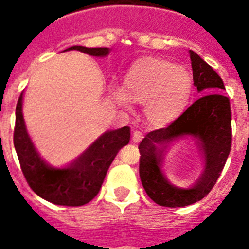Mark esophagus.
I'll use <instances>...</instances> for the list:
<instances>
[{
	"mask_svg": "<svg viewBox=\"0 0 249 249\" xmlns=\"http://www.w3.org/2000/svg\"><path fill=\"white\" fill-rule=\"evenodd\" d=\"M142 138H143V135H142V132L137 131V129H136V131H133V135H132V140L135 141V142H140V141L142 140Z\"/></svg>",
	"mask_w": 249,
	"mask_h": 249,
	"instance_id": "esophagus-1",
	"label": "esophagus"
}]
</instances>
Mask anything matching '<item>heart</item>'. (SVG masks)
<instances>
[{
    "instance_id": "b5f03b06",
    "label": "heart",
    "mask_w": 249,
    "mask_h": 249,
    "mask_svg": "<svg viewBox=\"0 0 249 249\" xmlns=\"http://www.w3.org/2000/svg\"><path fill=\"white\" fill-rule=\"evenodd\" d=\"M193 80L183 66L158 57H144L131 65L123 78V91L112 98L124 107L129 100L144 103V113L155 124L172 122L183 113L192 94Z\"/></svg>"
}]
</instances>
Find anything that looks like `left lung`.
I'll use <instances>...</instances> for the list:
<instances>
[{
  "label": "left lung",
  "instance_id": "left-lung-1",
  "mask_svg": "<svg viewBox=\"0 0 249 249\" xmlns=\"http://www.w3.org/2000/svg\"><path fill=\"white\" fill-rule=\"evenodd\" d=\"M190 57L193 85L198 92L208 94L193 102L168 127L147 133L138 146L140 177L144 191L152 201L171 208L190 206L211 192L232 146L230 100L218 93L226 89L223 81L196 52L190 51ZM184 135H192L197 140L205 162L202 176L191 189H179L169 184L159 164V147Z\"/></svg>",
  "mask_w": 249,
  "mask_h": 249
}]
</instances>
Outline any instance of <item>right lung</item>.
I'll list each match as a JSON object with an SVG mask.
<instances>
[{
    "label": "right lung",
    "instance_id": "1",
    "mask_svg": "<svg viewBox=\"0 0 249 249\" xmlns=\"http://www.w3.org/2000/svg\"><path fill=\"white\" fill-rule=\"evenodd\" d=\"M70 50L96 57H105L109 53L107 47L72 46L65 51ZM22 97L23 93H21L16 106L13 144L28 186L41 198L58 206L78 207L89 203L100 192L106 173L118 151L128 144L131 138L129 127L106 132L70 166L54 168L39 156L28 136L22 114Z\"/></svg>",
    "mask_w": 249,
    "mask_h": 249
}]
</instances>
